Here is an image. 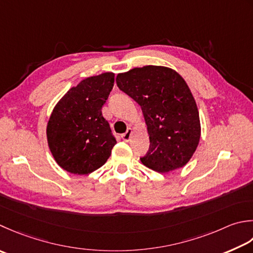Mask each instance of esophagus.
I'll list each match as a JSON object with an SVG mask.
<instances>
[{"instance_id": "esophagus-1", "label": "esophagus", "mask_w": 253, "mask_h": 253, "mask_svg": "<svg viewBox=\"0 0 253 253\" xmlns=\"http://www.w3.org/2000/svg\"><path fill=\"white\" fill-rule=\"evenodd\" d=\"M132 133H133L132 128H128L127 131H126L125 133H123V135H122L123 140H125V141H129V140L131 139V137H132Z\"/></svg>"}]
</instances>
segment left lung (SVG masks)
Returning a JSON list of instances; mask_svg holds the SVG:
<instances>
[{
    "mask_svg": "<svg viewBox=\"0 0 253 253\" xmlns=\"http://www.w3.org/2000/svg\"><path fill=\"white\" fill-rule=\"evenodd\" d=\"M116 82L145 118L150 146L142 165L159 173L184 167L201 138L199 110L184 79L171 68L145 66L118 73Z\"/></svg>",
    "mask_w": 253,
    "mask_h": 253,
    "instance_id": "8db88e82",
    "label": "left lung"
}]
</instances>
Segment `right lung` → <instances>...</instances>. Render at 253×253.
Wrapping results in <instances>:
<instances>
[{"label":"right lung","mask_w":253,"mask_h":253,"mask_svg":"<svg viewBox=\"0 0 253 253\" xmlns=\"http://www.w3.org/2000/svg\"><path fill=\"white\" fill-rule=\"evenodd\" d=\"M115 74L104 72L71 87L53 107L47 141L58 166L73 174H88L110 158L116 139L102 115Z\"/></svg>","instance_id":"obj_1"}]
</instances>
